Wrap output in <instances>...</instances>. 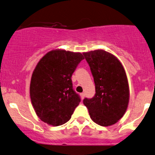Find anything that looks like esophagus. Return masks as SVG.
I'll list each match as a JSON object with an SVG mask.
<instances>
[{
    "mask_svg": "<svg viewBox=\"0 0 155 155\" xmlns=\"http://www.w3.org/2000/svg\"><path fill=\"white\" fill-rule=\"evenodd\" d=\"M80 97H81V98L83 100V99L84 98V93H81V94H80Z\"/></svg>",
    "mask_w": 155,
    "mask_h": 155,
    "instance_id": "1",
    "label": "esophagus"
}]
</instances>
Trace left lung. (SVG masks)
<instances>
[{
    "label": "left lung",
    "mask_w": 155,
    "mask_h": 155,
    "mask_svg": "<svg viewBox=\"0 0 155 155\" xmlns=\"http://www.w3.org/2000/svg\"><path fill=\"white\" fill-rule=\"evenodd\" d=\"M83 54L93 76L96 92L83 103L94 122L111 126L124 116L128 106L130 90L125 71L117 57L104 49Z\"/></svg>",
    "instance_id": "left-lung-1"
}]
</instances>
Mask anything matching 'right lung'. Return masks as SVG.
Masks as SVG:
<instances>
[{"label":"right lung","instance_id":"obj_1","mask_svg":"<svg viewBox=\"0 0 155 155\" xmlns=\"http://www.w3.org/2000/svg\"><path fill=\"white\" fill-rule=\"evenodd\" d=\"M83 59L80 52L57 49L48 51L37 63L31 76L30 95L35 114L45 123L65 124L79 104L71 76Z\"/></svg>","mask_w":155,"mask_h":155}]
</instances>
